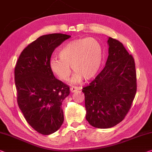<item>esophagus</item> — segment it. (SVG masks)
<instances>
[{
    "mask_svg": "<svg viewBox=\"0 0 152 152\" xmlns=\"http://www.w3.org/2000/svg\"><path fill=\"white\" fill-rule=\"evenodd\" d=\"M78 90L79 88L77 87H76V86H71V87H70V91H71V92H75Z\"/></svg>",
    "mask_w": 152,
    "mask_h": 152,
    "instance_id": "esophagus-1",
    "label": "esophagus"
}]
</instances>
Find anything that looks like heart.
Segmentation results:
<instances>
[{"label":"heart","mask_w":152,"mask_h":152,"mask_svg":"<svg viewBox=\"0 0 152 152\" xmlns=\"http://www.w3.org/2000/svg\"><path fill=\"white\" fill-rule=\"evenodd\" d=\"M59 59L53 58L50 68L62 80H67L71 68L75 72L72 83H79L82 77L89 80L99 73L102 62V50L95 39H79L63 45L58 52Z\"/></svg>","instance_id":"1"}]
</instances>
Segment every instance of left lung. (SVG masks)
<instances>
[{
  "mask_svg": "<svg viewBox=\"0 0 152 152\" xmlns=\"http://www.w3.org/2000/svg\"><path fill=\"white\" fill-rule=\"evenodd\" d=\"M105 66L88 86L85 95L86 118L98 128L114 126L124 119L137 92L134 58L120 41L109 37Z\"/></svg>",
  "mask_w": 152,
  "mask_h": 152,
  "instance_id": "1",
  "label": "left lung"
}]
</instances>
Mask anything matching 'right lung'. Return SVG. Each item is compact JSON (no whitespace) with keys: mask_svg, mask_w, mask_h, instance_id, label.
<instances>
[{"mask_svg":"<svg viewBox=\"0 0 152 152\" xmlns=\"http://www.w3.org/2000/svg\"><path fill=\"white\" fill-rule=\"evenodd\" d=\"M70 37L60 33L39 37L22 51L15 67L18 106L30 126L44 135L57 131L64 122L61 105L69 87L55 77L50 61L55 49Z\"/></svg>","mask_w":152,"mask_h":152,"instance_id":"obj_1","label":"right lung"}]
</instances>
